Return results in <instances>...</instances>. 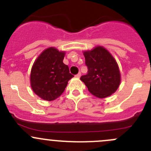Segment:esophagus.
Wrapping results in <instances>:
<instances>
[{
    "mask_svg": "<svg viewBox=\"0 0 151 151\" xmlns=\"http://www.w3.org/2000/svg\"><path fill=\"white\" fill-rule=\"evenodd\" d=\"M80 76H81V73H80V72H79L78 74H77V75H76V77H77V78H80Z\"/></svg>",
    "mask_w": 151,
    "mask_h": 151,
    "instance_id": "34e87169",
    "label": "esophagus"
}]
</instances>
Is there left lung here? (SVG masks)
<instances>
[{"label":"left lung","mask_w":151,"mask_h":151,"mask_svg":"<svg viewBox=\"0 0 151 151\" xmlns=\"http://www.w3.org/2000/svg\"><path fill=\"white\" fill-rule=\"evenodd\" d=\"M88 73L80 77L90 93L105 98L114 93L120 84V71L116 60L108 50L97 46L83 52Z\"/></svg>","instance_id":"obj_1"}]
</instances>
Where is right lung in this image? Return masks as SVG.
Segmentation results:
<instances>
[{
    "instance_id": "add662e5",
    "label": "right lung",
    "mask_w": 151,
    "mask_h": 151,
    "mask_svg": "<svg viewBox=\"0 0 151 151\" xmlns=\"http://www.w3.org/2000/svg\"><path fill=\"white\" fill-rule=\"evenodd\" d=\"M65 52L54 47L43 51L34 63L30 75L31 87L43 99L55 100L65 91L74 75L63 62Z\"/></svg>"
}]
</instances>
